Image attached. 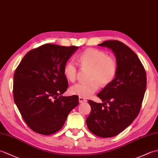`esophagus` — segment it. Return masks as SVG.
<instances>
[{
  "mask_svg": "<svg viewBox=\"0 0 158 158\" xmlns=\"http://www.w3.org/2000/svg\"><path fill=\"white\" fill-rule=\"evenodd\" d=\"M79 103H83V102H86L87 100L85 99L84 98H82V97H79Z\"/></svg>",
  "mask_w": 158,
  "mask_h": 158,
  "instance_id": "esophagus-1",
  "label": "esophagus"
}]
</instances>
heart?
<instances>
[{
    "mask_svg": "<svg viewBox=\"0 0 158 158\" xmlns=\"http://www.w3.org/2000/svg\"><path fill=\"white\" fill-rule=\"evenodd\" d=\"M78 61L82 67L90 68L89 83H79L70 88L73 95L82 98H89L98 89V83L105 86L111 83L117 72V61L114 56L100 49L88 48L83 51L78 58ZM77 69L73 61L67 62L63 68L65 78L70 82L75 81Z\"/></svg>",
    "mask_w": 158,
    "mask_h": 158,
    "instance_id": "obj_1",
    "label": "heart"
}]
</instances>
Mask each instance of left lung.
I'll use <instances>...</instances> for the list:
<instances>
[{
	"instance_id": "left-lung-1",
	"label": "left lung",
	"mask_w": 158,
	"mask_h": 158,
	"mask_svg": "<svg viewBox=\"0 0 158 158\" xmlns=\"http://www.w3.org/2000/svg\"><path fill=\"white\" fill-rule=\"evenodd\" d=\"M98 45L112 50L117 61V72L113 81L97 94L103 103L88 101L91 113L86 123L95 135L109 138L122 132L138 116L147 76L138 56L123 43L111 40Z\"/></svg>"
}]
</instances>
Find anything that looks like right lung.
I'll return each instance as SVG.
<instances>
[{
    "label": "right lung",
    "instance_id": "right-lung-1",
    "mask_svg": "<svg viewBox=\"0 0 158 158\" xmlns=\"http://www.w3.org/2000/svg\"><path fill=\"white\" fill-rule=\"evenodd\" d=\"M79 47L45 44L28 52L13 76V98L28 127L50 135L58 132L79 104V96H63L68 80L63 68Z\"/></svg>",
    "mask_w": 158,
    "mask_h": 158
}]
</instances>
